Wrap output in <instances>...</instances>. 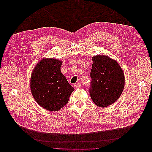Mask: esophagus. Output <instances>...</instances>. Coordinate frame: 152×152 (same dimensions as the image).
Instances as JSON below:
<instances>
[{"instance_id":"esophagus-1","label":"esophagus","mask_w":152,"mask_h":152,"mask_svg":"<svg viewBox=\"0 0 152 152\" xmlns=\"http://www.w3.org/2000/svg\"><path fill=\"white\" fill-rule=\"evenodd\" d=\"M81 84H79V83H77V84H74V87L75 89H79L80 88V87H81Z\"/></svg>"}]
</instances>
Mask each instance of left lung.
<instances>
[{
  "mask_svg": "<svg viewBox=\"0 0 152 152\" xmlns=\"http://www.w3.org/2000/svg\"><path fill=\"white\" fill-rule=\"evenodd\" d=\"M92 60L91 98L98 107H107L121 96L125 84L124 73L118 63L107 56L98 55Z\"/></svg>",
  "mask_w": 152,
  "mask_h": 152,
  "instance_id": "8db88e82",
  "label": "left lung"
}]
</instances>
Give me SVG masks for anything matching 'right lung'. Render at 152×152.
<instances>
[{"label": "right lung", "mask_w": 152, "mask_h": 152, "mask_svg": "<svg viewBox=\"0 0 152 152\" xmlns=\"http://www.w3.org/2000/svg\"><path fill=\"white\" fill-rule=\"evenodd\" d=\"M61 61L42 59L31 73L30 89L35 100L49 111L56 112L68 102L74 88L61 72Z\"/></svg>", "instance_id": "add662e5"}]
</instances>
